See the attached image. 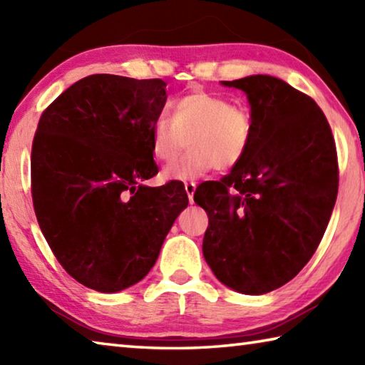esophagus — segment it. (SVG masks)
Listing matches in <instances>:
<instances>
[{
  "label": "esophagus",
  "instance_id": "1",
  "mask_svg": "<svg viewBox=\"0 0 365 365\" xmlns=\"http://www.w3.org/2000/svg\"><path fill=\"white\" fill-rule=\"evenodd\" d=\"M195 190H196V183H195V182H187V183H185V191H187V195H188V200H190V202H193V195H195Z\"/></svg>",
  "mask_w": 365,
  "mask_h": 365
}]
</instances>
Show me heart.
<instances>
[{"label": "heart", "mask_w": 365, "mask_h": 365, "mask_svg": "<svg viewBox=\"0 0 365 365\" xmlns=\"http://www.w3.org/2000/svg\"><path fill=\"white\" fill-rule=\"evenodd\" d=\"M170 106L172 119L160 115L151 127L153 156L169 163L187 145V137L191 148L165 168V178L195 180L214 168H235L250 153L255 138L250 108L206 90L190 91Z\"/></svg>", "instance_id": "heart-1"}]
</instances>
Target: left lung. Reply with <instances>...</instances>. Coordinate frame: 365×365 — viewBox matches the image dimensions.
I'll return each mask as SVG.
<instances>
[{"mask_svg":"<svg viewBox=\"0 0 365 365\" xmlns=\"http://www.w3.org/2000/svg\"><path fill=\"white\" fill-rule=\"evenodd\" d=\"M227 86L248 95L250 153L195 202L207 212L202 255L224 285L245 294L280 288L316 252L338 195V156L322 109L280 78L251 76Z\"/></svg>","mask_w":365,"mask_h":365,"instance_id":"8db88e82","label":"left lung"}]
</instances>
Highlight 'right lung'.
<instances>
[{
  "mask_svg": "<svg viewBox=\"0 0 365 365\" xmlns=\"http://www.w3.org/2000/svg\"><path fill=\"white\" fill-rule=\"evenodd\" d=\"M160 78L95 73L43 110L32 143V200L43 237L72 279L101 293L140 282L188 206L183 183L158 174L151 127Z\"/></svg>",
  "mask_w": 365,
  "mask_h": 365,
  "instance_id": "right-lung-1",
  "label": "right lung"
}]
</instances>
